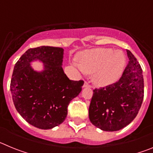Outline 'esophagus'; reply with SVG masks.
<instances>
[{"mask_svg": "<svg viewBox=\"0 0 153 153\" xmlns=\"http://www.w3.org/2000/svg\"><path fill=\"white\" fill-rule=\"evenodd\" d=\"M83 87H91V85H90L88 82L85 81L84 84H83Z\"/></svg>", "mask_w": 153, "mask_h": 153, "instance_id": "34e87169", "label": "esophagus"}]
</instances>
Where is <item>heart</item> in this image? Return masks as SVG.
<instances>
[{"mask_svg":"<svg viewBox=\"0 0 153 153\" xmlns=\"http://www.w3.org/2000/svg\"><path fill=\"white\" fill-rule=\"evenodd\" d=\"M80 72L93 74V80L100 86L114 83L122 75L126 65L123 53L110 48H97L81 53L77 56Z\"/></svg>","mask_w":153,"mask_h":153,"instance_id":"1","label":"heart"}]
</instances>
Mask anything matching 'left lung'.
I'll return each instance as SVG.
<instances>
[{
	"mask_svg": "<svg viewBox=\"0 0 153 153\" xmlns=\"http://www.w3.org/2000/svg\"><path fill=\"white\" fill-rule=\"evenodd\" d=\"M129 63L116 83L93 90L89 107L90 122L103 131H117L136 118L144 97L143 70L127 50Z\"/></svg>",
	"mask_w": 153,
	"mask_h": 153,
	"instance_id": "left-lung-1",
	"label": "left lung"
}]
</instances>
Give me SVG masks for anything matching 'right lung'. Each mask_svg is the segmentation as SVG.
Instances as JSON below:
<instances>
[{
  "mask_svg": "<svg viewBox=\"0 0 153 153\" xmlns=\"http://www.w3.org/2000/svg\"><path fill=\"white\" fill-rule=\"evenodd\" d=\"M63 49L41 46L27 50L15 63L10 92L17 111L28 123L42 129L61 124L67 107L79 95L83 80H70L62 68ZM38 59L45 64L37 72L29 63Z\"/></svg>",
  "mask_w": 153,
  "mask_h": 153,
  "instance_id": "1",
  "label": "right lung"
}]
</instances>
